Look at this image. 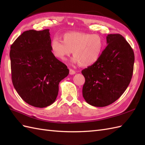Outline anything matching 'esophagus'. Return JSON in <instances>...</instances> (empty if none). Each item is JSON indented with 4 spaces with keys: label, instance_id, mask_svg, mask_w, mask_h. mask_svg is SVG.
Instances as JSON below:
<instances>
[{
    "label": "esophagus",
    "instance_id": "esophagus-1",
    "mask_svg": "<svg viewBox=\"0 0 145 145\" xmlns=\"http://www.w3.org/2000/svg\"><path fill=\"white\" fill-rule=\"evenodd\" d=\"M75 70H72V69H70V70H69V73H70V75H74V74H75Z\"/></svg>",
    "mask_w": 145,
    "mask_h": 145
}]
</instances>
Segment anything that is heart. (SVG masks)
<instances>
[{"label":"heart","mask_w":145,"mask_h":145,"mask_svg":"<svg viewBox=\"0 0 145 145\" xmlns=\"http://www.w3.org/2000/svg\"><path fill=\"white\" fill-rule=\"evenodd\" d=\"M63 41L55 38L52 40L50 48L57 58L65 60L73 52L72 62L82 67H89L97 63L102 54L105 43L98 34L70 31L62 35Z\"/></svg>","instance_id":"heart-1"}]
</instances>
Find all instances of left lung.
I'll use <instances>...</instances> for the list:
<instances>
[{"label": "left lung", "mask_w": 145, "mask_h": 145, "mask_svg": "<svg viewBox=\"0 0 145 145\" xmlns=\"http://www.w3.org/2000/svg\"><path fill=\"white\" fill-rule=\"evenodd\" d=\"M106 44L97 62L82 71L85 78L83 97L97 107L118 100L130 84L133 72L134 52L123 37L108 34Z\"/></svg>", "instance_id": "left-lung-1"}]
</instances>
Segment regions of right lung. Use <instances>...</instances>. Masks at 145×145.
<instances>
[{"mask_svg": "<svg viewBox=\"0 0 145 145\" xmlns=\"http://www.w3.org/2000/svg\"><path fill=\"white\" fill-rule=\"evenodd\" d=\"M49 29L24 32L10 47L12 80L18 94L33 106L55 101L58 84L69 70L53 55Z\"/></svg>", "mask_w": 145, "mask_h": 145, "instance_id": "right-lung-1", "label": "right lung"}]
</instances>
